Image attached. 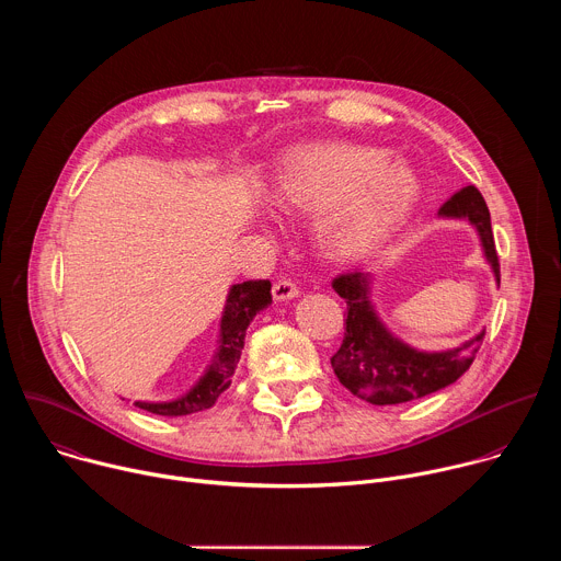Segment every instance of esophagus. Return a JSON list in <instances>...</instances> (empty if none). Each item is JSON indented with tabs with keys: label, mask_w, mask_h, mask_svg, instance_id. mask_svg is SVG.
Returning <instances> with one entry per match:
<instances>
[{
	"label": "esophagus",
	"mask_w": 561,
	"mask_h": 561,
	"mask_svg": "<svg viewBox=\"0 0 561 561\" xmlns=\"http://www.w3.org/2000/svg\"><path fill=\"white\" fill-rule=\"evenodd\" d=\"M297 295H299V288H297V284H295L293 279H279V282L273 284V297H275L277 301L293 299V297H297Z\"/></svg>",
	"instance_id": "obj_1"
}]
</instances>
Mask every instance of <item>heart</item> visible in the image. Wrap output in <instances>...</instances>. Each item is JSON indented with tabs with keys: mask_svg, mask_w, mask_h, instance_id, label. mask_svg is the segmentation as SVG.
Segmentation results:
<instances>
[{
	"mask_svg": "<svg viewBox=\"0 0 561 561\" xmlns=\"http://www.w3.org/2000/svg\"><path fill=\"white\" fill-rule=\"evenodd\" d=\"M417 178L377 148L312 144L293 148L273 188L282 210L317 213V232L335 257H359L402 226L417 199Z\"/></svg>",
	"mask_w": 561,
	"mask_h": 561,
	"instance_id": "b5f03b06",
	"label": "heart"
}]
</instances>
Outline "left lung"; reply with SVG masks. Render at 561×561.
<instances>
[{
	"mask_svg": "<svg viewBox=\"0 0 561 561\" xmlns=\"http://www.w3.org/2000/svg\"><path fill=\"white\" fill-rule=\"evenodd\" d=\"M442 217L468 219L482 239L489 264L500 282V257L491 228L489 206L474 186L457 191L442 208ZM333 288L346 299V333L331 366L353 394L375 407L404 404L457 381L472 364L486 331L444 353H422L392 337L368 299V273L337 275Z\"/></svg>",
	"mask_w": 561,
	"mask_h": 561,
	"instance_id": "obj_1",
	"label": "left lung"
}]
</instances>
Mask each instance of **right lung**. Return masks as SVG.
Listing matches in <instances>:
<instances>
[{
    "mask_svg": "<svg viewBox=\"0 0 561 561\" xmlns=\"http://www.w3.org/2000/svg\"><path fill=\"white\" fill-rule=\"evenodd\" d=\"M271 301H273V295H271L268 279H251V282L234 284L224 306L217 353L213 355L202 379L184 397L175 399V402H162V404L135 402V407L154 415H167V417L193 415L210 409L217 402V397L230 386L239 355H242V348H244L249 324L253 322V317L262 308H266Z\"/></svg>",
    "mask_w": 561,
    "mask_h": 561,
    "instance_id": "obj_1",
    "label": "right lung"
}]
</instances>
